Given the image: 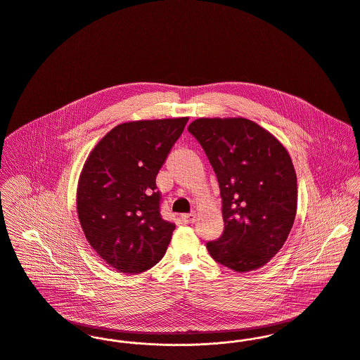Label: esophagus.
<instances>
[{
  "instance_id": "34e87169",
  "label": "esophagus",
  "mask_w": 360,
  "mask_h": 360,
  "mask_svg": "<svg viewBox=\"0 0 360 360\" xmlns=\"http://www.w3.org/2000/svg\"><path fill=\"white\" fill-rule=\"evenodd\" d=\"M181 219H182V222L184 224H193L195 221H196V214H184L182 217H181Z\"/></svg>"
}]
</instances>
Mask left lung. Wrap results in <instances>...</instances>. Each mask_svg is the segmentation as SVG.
Segmentation results:
<instances>
[{
  "mask_svg": "<svg viewBox=\"0 0 360 360\" xmlns=\"http://www.w3.org/2000/svg\"><path fill=\"white\" fill-rule=\"evenodd\" d=\"M188 131L218 179L224 233L210 255L235 272L268 264L283 247L297 212V175L285 148L254 121L198 119Z\"/></svg>",
  "mask_w": 360,
  "mask_h": 360,
  "instance_id": "1",
  "label": "left lung"
}]
</instances>
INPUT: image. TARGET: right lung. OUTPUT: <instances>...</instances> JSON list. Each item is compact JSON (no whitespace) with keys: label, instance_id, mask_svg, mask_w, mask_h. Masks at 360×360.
Instances as JSON below:
<instances>
[{"label":"right lung","instance_id":"obj_1","mask_svg":"<svg viewBox=\"0 0 360 360\" xmlns=\"http://www.w3.org/2000/svg\"><path fill=\"white\" fill-rule=\"evenodd\" d=\"M188 117L124 122L85 161L77 188L84 235L121 274H141L165 254L175 225L160 214L156 176Z\"/></svg>","mask_w":360,"mask_h":360}]
</instances>
